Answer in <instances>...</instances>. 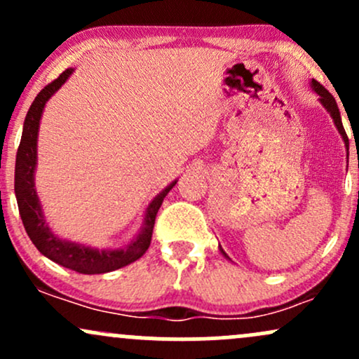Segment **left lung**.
<instances>
[{"mask_svg": "<svg viewBox=\"0 0 359 359\" xmlns=\"http://www.w3.org/2000/svg\"><path fill=\"white\" fill-rule=\"evenodd\" d=\"M311 88H312V90H314V93H317V96H319V102H320V104L324 106V109L327 111L329 114H331L332 121H334V125H336V128H337V131H339L341 138L344 140V145L348 147V145H349L348 135H346V131H344L343 121H341V113H339V108H337V104H336V100H334V97H332V94L329 93V90L325 89L324 86L320 84V82H317L316 79H312V81H311ZM219 251H221V255H222V257L229 259L228 255L224 253V250L221 248V245H219Z\"/></svg>", "mask_w": 359, "mask_h": 359, "instance_id": "obj_1", "label": "left lung"}]
</instances>
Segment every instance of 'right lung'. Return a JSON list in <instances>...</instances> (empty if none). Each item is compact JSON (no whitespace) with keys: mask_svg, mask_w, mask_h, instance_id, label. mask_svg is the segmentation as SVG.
<instances>
[{"mask_svg":"<svg viewBox=\"0 0 359 359\" xmlns=\"http://www.w3.org/2000/svg\"><path fill=\"white\" fill-rule=\"evenodd\" d=\"M72 74L74 69L71 67L62 72L50 84L45 86L36 94L35 101L32 102L30 109H28L23 123L22 142H20L18 151H16L15 196L25 231L43 257L59 263L65 269L79 271V273H108V271L123 269V266L137 262L138 258L145 255L151 241L156 212L163 203V197L177 184V179L168 184L162 192L156 194L151 203L147 205L142 228H140L137 236L128 241L126 245L118 246V248H94V246H88L84 243L65 240V238H60L59 234L52 231L47 219H45L42 204H40L35 189L36 142H39L40 119H42L45 104L67 82Z\"/></svg>","mask_w":359,"mask_h":359,"instance_id":"1","label":"right lung"}]
</instances>
